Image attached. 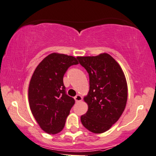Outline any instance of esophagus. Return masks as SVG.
Here are the masks:
<instances>
[{
    "label": "esophagus",
    "mask_w": 156,
    "mask_h": 156,
    "mask_svg": "<svg viewBox=\"0 0 156 156\" xmlns=\"http://www.w3.org/2000/svg\"><path fill=\"white\" fill-rule=\"evenodd\" d=\"M74 99L76 102H80L82 101V96H80V95H77L74 97Z\"/></svg>",
    "instance_id": "esophagus-1"
}]
</instances>
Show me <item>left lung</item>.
Returning a JSON list of instances; mask_svg holds the SVG:
<instances>
[{"instance_id":"obj_1","label":"left lung","mask_w":156,"mask_h":156,"mask_svg":"<svg viewBox=\"0 0 156 156\" xmlns=\"http://www.w3.org/2000/svg\"><path fill=\"white\" fill-rule=\"evenodd\" d=\"M89 76L90 88L84 101L88 111L80 117L83 125L94 133L109 129L125 109L127 85L121 67L107 53L77 57Z\"/></svg>"}]
</instances>
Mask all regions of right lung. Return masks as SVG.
<instances>
[{
    "mask_svg": "<svg viewBox=\"0 0 156 156\" xmlns=\"http://www.w3.org/2000/svg\"><path fill=\"white\" fill-rule=\"evenodd\" d=\"M78 64L73 56L52 53L35 69L29 86V106L40 127L48 134L63 129L66 118L75 104L67 95L63 76L69 67Z\"/></svg>",
    "mask_w": 156,
    "mask_h": 156,
    "instance_id": "1",
    "label": "right lung"
}]
</instances>
